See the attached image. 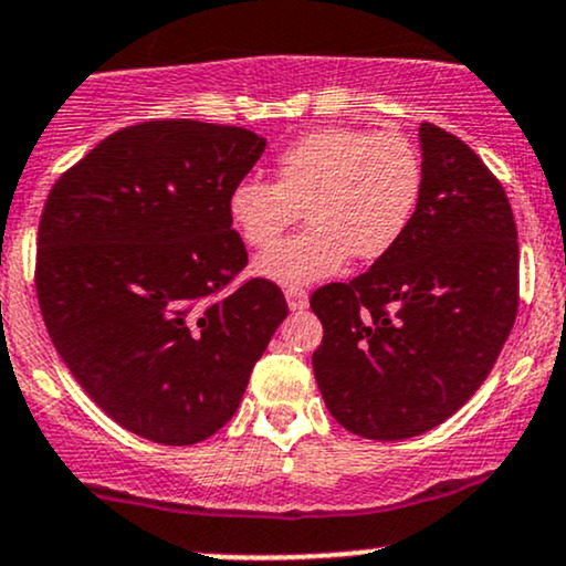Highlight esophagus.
Masks as SVG:
<instances>
[{
    "label": "esophagus",
    "mask_w": 566,
    "mask_h": 566,
    "mask_svg": "<svg viewBox=\"0 0 566 566\" xmlns=\"http://www.w3.org/2000/svg\"><path fill=\"white\" fill-rule=\"evenodd\" d=\"M284 295H287L290 311H303L305 305H308V292L303 287H287L284 290Z\"/></svg>",
    "instance_id": "esophagus-1"
}]
</instances>
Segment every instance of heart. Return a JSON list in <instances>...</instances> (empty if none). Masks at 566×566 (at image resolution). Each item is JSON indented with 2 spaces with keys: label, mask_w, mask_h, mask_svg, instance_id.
Wrapping results in <instances>:
<instances>
[{
  "label": "heart",
  "mask_w": 566,
  "mask_h": 566,
  "mask_svg": "<svg viewBox=\"0 0 566 566\" xmlns=\"http://www.w3.org/2000/svg\"><path fill=\"white\" fill-rule=\"evenodd\" d=\"M423 157L396 129L324 127L276 159L274 184L242 178L229 193L233 231L252 250H269L301 218L308 229L258 261L255 271L284 287L333 276L348 255L386 258L405 239L423 197Z\"/></svg>",
  "instance_id": "b5f03b06"
}]
</instances>
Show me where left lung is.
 <instances>
[{
    "label": "left lung",
    "instance_id": "obj_1",
    "mask_svg": "<svg viewBox=\"0 0 566 566\" xmlns=\"http://www.w3.org/2000/svg\"><path fill=\"white\" fill-rule=\"evenodd\" d=\"M423 197L386 258L311 295L324 337L314 375L333 418L396 441L444 423L476 394L518 311L509 197L458 135L420 125Z\"/></svg>",
    "mask_w": 566,
    "mask_h": 566
}]
</instances>
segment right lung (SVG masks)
Wrapping results in <instances>:
<instances>
[{"label":"right lung","mask_w":566,"mask_h":566,"mask_svg":"<svg viewBox=\"0 0 566 566\" xmlns=\"http://www.w3.org/2000/svg\"><path fill=\"white\" fill-rule=\"evenodd\" d=\"M263 148L244 127L140 122L97 143L44 201V327L90 399L143 439L186 447L220 431L287 316L269 279L231 287L247 247L229 193Z\"/></svg>","instance_id":"right-lung-1"}]
</instances>
